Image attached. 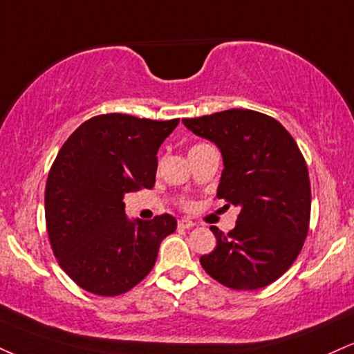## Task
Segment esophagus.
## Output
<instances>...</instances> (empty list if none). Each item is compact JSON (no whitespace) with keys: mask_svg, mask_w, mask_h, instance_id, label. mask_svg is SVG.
<instances>
[{"mask_svg":"<svg viewBox=\"0 0 354 354\" xmlns=\"http://www.w3.org/2000/svg\"><path fill=\"white\" fill-rule=\"evenodd\" d=\"M178 227L191 229V227H194V223L191 219H188V218H181L180 221H178Z\"/></svg>","mask_w":354,"mask_h":354,"instance_id":"1","label":"esophagus"}]
</instances>
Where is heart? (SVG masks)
I'll return each mask as SVG.
<instances>
[{
    "mask_svg": "<svg viewBox=\"0 0 354 354\" xmlns=\"http://www.w3.org/2000/svg\"><path fill=\"white\" fill-rule=\"evenodd\" d=\"M203 147H206V145H204V143H198V145H194V147L191 148L189 151H194V150H198V148H203ZM186 206H188V204H186Z\"/></svg>",
    "mask_w": 354,
    "mask_h": 354,
    "instance_id": "1",
    "label": "heart"
}]
</instances>
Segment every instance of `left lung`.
Returning a JSON list of instances; mask_svg holds the SVG:
<instances>
[{
  "label": "left lung",
  "mask_w": 354,
  "mask_h": 354,
  "mask_svg": "<svg viewBox=\"0 0 354 354\" xmlns=\"http://www.w3.org/2000/svg\"><path fill=\"white\" fill-rule=\"evenodd\" d=\"M183 123L219 148L224 169L216 198L241 207L232 231L211 227L218 245L201 255L203 269L232 290L267 287L290 269L308 234L312 191L299 145L282 123L255 110Z\"/></svg>",
  "instance_id": "left-lung-1"
}]
</instances>
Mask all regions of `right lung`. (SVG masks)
Masks as SVG:
<instances>
[{
	"mask_svg": "<svg viewBox=\"0 0 354 354\" xmlns=\"http://www.w3.org/2000/svg\"><path fill=\"white\" fill-rule=\"evenodd\" d=\"M178 123L97 115L59 150L46 183V227L59 266L84 290L129 292L150 274L161 241L176 231L169 214L130 221L123 196L153 188L156 153Z\"/></svg>",
	"mask_w": 354,
	"mask_h": 354,
	"instance_id": "right-lung-1",
	"label": "right lung"
}]
</instances>
